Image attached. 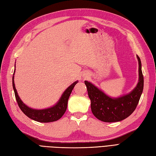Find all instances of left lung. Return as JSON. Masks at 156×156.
Masks as SVG:
<instances>
[{
	"instance_id": "8db88e82",
	"label": "left lung",
	"mask_w": 156,
	"mask_h": 156,
	"mask_svg": "<svg viewBox=\"0 0 156 156\" xmlns=\"http://www.w3.org/2000/svg\"><path fill=\"white\" fill-rule=\"evenodd\" d=\"M137 58L139 63V82L128 95L116 99L111 98L91 83L85 81L91 100V112L98 119L109 123L119 122L129 117L136 109L144 89L141 60L138 55Z\"/></svg>"
}]
</instances>
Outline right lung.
<instances>
[{"instance_id": "right-lung-1", "label": "right lung", "mask_w": 156, "mask_h": 156, "mask_svg": "<svg viewBox=\"0 0 156 156\" xmlns=\"http://www.w3.org/2000/svg\"><path fill=\"white\" fill-rule=\"evenodd\" d=\"M77 82L78 81L74 82L73 83L71 84L65 90L63 94L62 95L60 100L58 101L56 105L48 109L38 110L30 108L28 106H27L25 103H23L21 99L19 97L18 93H17L15 83H14V76L12 77V87L14 91H15L16 100L20 110L31 119L41 123L55 122V121L59 119L63 115L65 112H66L69 96L71 95L73 89L74 88L75 85L77 83Z\"/></svg>"}]
</instances>
